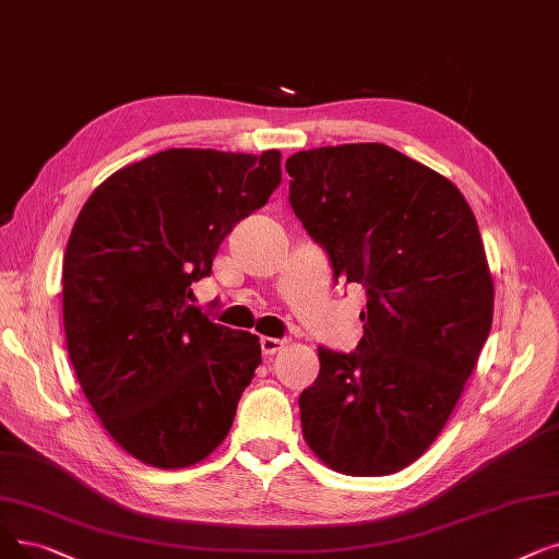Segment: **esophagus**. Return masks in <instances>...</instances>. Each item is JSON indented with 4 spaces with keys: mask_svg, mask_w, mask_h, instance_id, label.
Masks as SVG:
<instances>
[{
    "mask_svg": "<svg viewBox=\"0 0 559 559\" xmlns=\"http://www.w3.org/2000/svg\"><path fill=\"white\" fill-rule=\"evenodd\" d=\"M285 345H287V337H270V335L260 337V347H262L264 356H272V354L281 352Z\"/></svg>",
    "mask_w": 559,
    "mask_h": 559,
    "instance_id": "obj_1",
    "label": "esophagus"
}]
</instances>
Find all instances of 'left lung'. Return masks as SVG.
Here are the masks:
<instances>
[{"instance_id": "left-lung-1", "label": "left lung", "mask_w": 559, "mask_h": 559, "mask_svg": "<svg viewBox=\"0 0 559 559\" xmlns=\"http://www.w3.org/2000/svg\"><path fill=\"white\" fill-rule=\"evenodd\" d=\"M289 205L333 278L366 287L356 352L320 347L299 397L310 450L337 473L391 475L433 443L493 320V281L461 191L383 143L287 157Z\"/></svg>"}]
</instances>
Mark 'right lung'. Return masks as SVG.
Listing matches in <instances>:
<instances>
[{
    "label": "right lung",
    "instance_id": "add662e5",
    "mask_svg": "<svg viewBox=\"0 0 559 559\" xmlns=\"http://www.w3.org/2000/svg\"><path fill=\"white\" fill-rule=\"evenodd\" d=\"M281 153L171 148L95 189L63 255V329L111 439L155 468L216 450L260 366V340L189 304L226 235L270 201Z\"/></svg>",
    "mask_w": 559,
    "mask_h": 559
}]
</instances>
